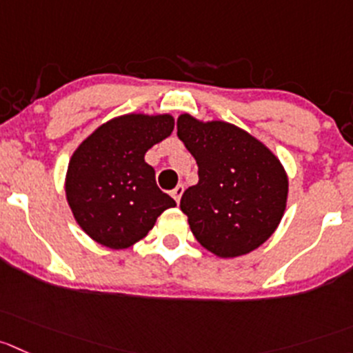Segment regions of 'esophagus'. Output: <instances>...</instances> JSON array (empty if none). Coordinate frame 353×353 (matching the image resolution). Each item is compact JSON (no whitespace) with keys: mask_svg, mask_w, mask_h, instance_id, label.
I'll return each instance as SVG.
<instances>
[{"mask_svg":"<svg viewBox=\"0 0 353 353\" xmlns=\"http://www.w3.org/2000/svg\"><path fill=\"white\" fill-rule=\"evenodd\" d=\"M182 194H183V185H176L173 190H171V196H173V199L176 201V204L180 203V197H182Z\"/></svg>","mask_w":353,"mask_h":353,"instance_id":"esophagus-1","label":"esophagus"}]
</instances>
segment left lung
I'll return each mask as SVG.
<instances>
[{"instance_id":"obj_1","label":"left lung","mask_w":353,"mask_h":353,"mask_svg":"<svg viewBox=\"0 0 353 353\" xmlns=\"http://www.w3.org/2000/svg\"><path fill=\"white\" fill-rule=\"evenodd\" d=\"M176 135L196 159L199 182L180 210L203 248L220 258L251 253L275 232L288 201V174L267 145L236 124L182 114Z\"/></svg>"}]
</instances>
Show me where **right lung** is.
<instances>
[{
    "label": "right lung",
    "mask_w": 353,
    "mask_h": 353,
    "mask_svg": "<svg viewBox=\"0 0 353 353\" xmlns=\"http://www.w3.org/2000/svg\"><path fill=\"white\" fill-rule=\"evenodd\" d=\"M173 128L170 114H124L99 126L74 150L65 174L67 203L95 243L110 250L133 246L164 210L176 206L145 163L147 150Z\"/></svg>",
    "instance_id": "1"
}]
</instances>
